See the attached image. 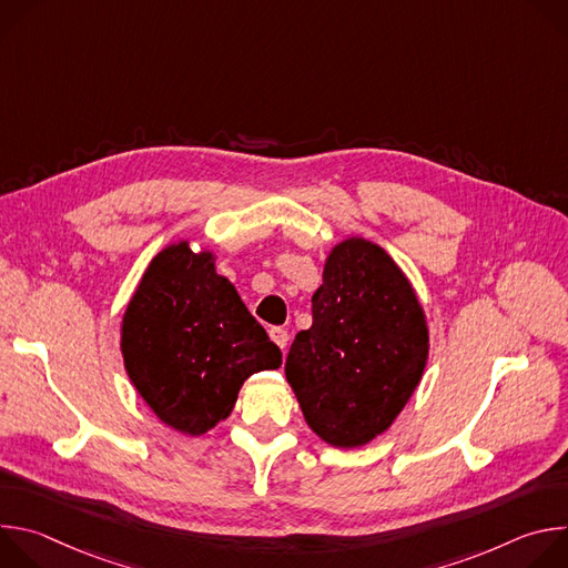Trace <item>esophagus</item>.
Listing matches in <instances>:
<instances>
[{
	"instance_id": "obj_1",
	"label": "esophagus",
	"mask_w": 568,
	"mask_h": 568,
	"mask_svg": "<svg viewBox=\"0 0 568 568\" xmlns=\"http://www.w3.org/2000/svg\"><path fill=\"white\" fill-rule=\"evenodd\" d=\"M270 337H272V342H274L281 351H285V348H287L290 335H287V331H285V328H272V331H270Z\"/></svg>"
}]
</instances>
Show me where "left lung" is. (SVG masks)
I'll return each mask as SVG.
<instances>
[{
    "label": "left lung",
    "mask_w": 568,
    "mask_h": 568,
    "mask_svg": "<svg viewBox=\"0 0 568 568\" xmlns=\"http://www.w3.org/2000/svg\"><path fill=\"white\" fill-rule=\"evenodd\" d=\"M429 359L423 303L375 242L339 240L312 296V326L294 337L285 375L307 427L339 449L384 434Z\"/></svg>",
    "instance_id": "1"
}]
</instances>
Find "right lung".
Here are the masks:
<instances>
[{"label": "right lung", "instance_id": "add662e5", "mask_svg": "<svg viewBox=\"0 0 568 568\" xmlns=\"http://www.w3.org/2000/svg\"><path fill=\"white\" fill-rule=\"evenodd\" d=\"M215 252L191 240L161 250L145 267L121 318L125 373L166 427L202 436L226 420L258 371L281 366V348L250 314Z\"/></svg>", "mask_w": 568, "mask_h": 568}]
</instances>
